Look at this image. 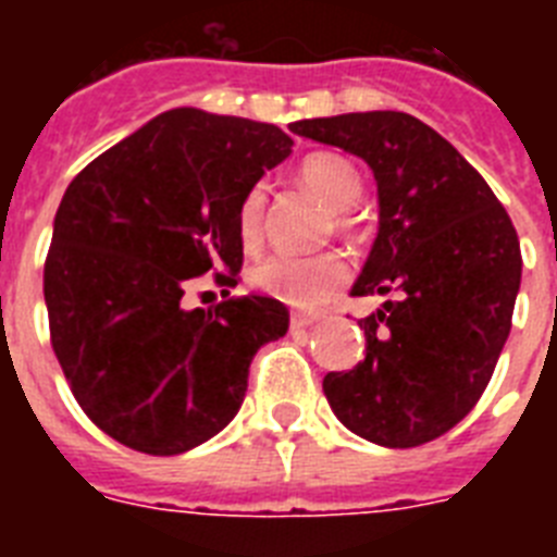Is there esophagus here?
<instances>
[{
	"label": "esophagus",
	"instance_id": "esophagus-1",
	"mask_svg": "<svg viewBox=\"0 0 557 557\" xmlns=\"http://www.w3.org/2000/svg\"><path fill=\"white\" fill-rule=\"evenodd\" d=\"M318 323V314H306V312H292V330H309Z\"/></svg>",
	"mask_w": 557,
	"mask_h": 557
}]
</instances>
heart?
I'll return each mask as SVG.
<instances>
[{"instance_id": "obj_1", "label": "heart", "mask_w": 557, "mask_h": 557, "mask_svg": "<svg viewBox=\"0 0 557 557\" xmlns=\"http://www.w3.org/2000/svg\"><path fill=\"white\" fill-rule=\"evenodd\" d=\"M297 178L306 190H312L318 199L330 205L335 231L341 234L352 231L349 208L361 199V190H364V178L352 161L338 152H312L300 161ZM262 210H265V190L253 185L236 208V236L245 251H253L260 245ZM347 280L349 265L338 251L309 253V257L274 253L251 269V286L257 292L297 306V309H314L326 304Z\"/></svg>"}]
</instances>
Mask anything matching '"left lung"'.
<instances>
[{"label":"left lung","mask_w":557,"mask_h":557,"mask_svg":"<svg viewBox=\"0 0 557 557\" xmlns=\"http://www.w3.org/2000/svg\"><path fill=\"white\" fill-rule=\"evenodd\" d=\"M379 182V236L352 295H393L358 321L367 356L326 372L323 393L349 431L416 448L466 419L492 381L520 288V243L485 178L407 112L297 121Z\"/></svg>","instance_id":"8db88e82"}]
</instances>
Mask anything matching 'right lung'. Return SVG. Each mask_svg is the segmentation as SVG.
<instances>
[{
	"mask_svg": "<svg viewBox=\"0 0 557 557\" xmlns=\"http://www.w3.org/2000/svg\"><path fill=\"white\" fill-rule=\"evenodd\" d=\"M274 124L170 109L86 164L54 216L42 292L77 405L126 448L173 457L236 416L248 367L288 330L274 297L182 306L187 280L236 286V208L292 152Z\"/></svg>",
	"mask_w": 557,
	"mask_h": 557,
	"instance_id": "right-lung-1",
	"label": "right lung"
}]
</instances>
